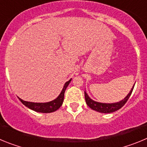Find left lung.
<instances>
[{
    "instance_id": "obj_1",
    "label": "left lung",
    "mask_w": 147,
    "mask_h": 147,
    "mask_svg": "<svg viewBox=\"0 0 147 147\" xmlns=\"http://www.w3.org/2000/svg\"><path fill=\"white\" fill-rule=\"evenodd\" d=\"M134 86L135 85H133V87H132V89H131L129 94L127 95V96H126L124 99L121 100V102H117V103L105 104V103H99V102H95V101L92 100L91 98L88 96V95L87 94L86 92L85 91V101H86L87 105H88V106L92 109V110H96V111H97V112L103 113H110L115 112V111H116V110L121 108V107L125 105L126 102H127V100L129 99V96H131V93H132V90H133Z\"/></svg>"
}]
</instances>
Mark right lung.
Returning <instances> with one entry per match:
<instances>
[{
    "label": "right lung",
    "mask_w": 147,
    "mask_h": 147,
    "mask_svg": "<svg viewBox=\"0 0 147 147\" xmlns=\"http://www.w3.org/2000/svg\"><path fill=\"white\" fill-rule=\"evenodd\" d=\"M71 80H70L69 81H67L65 84L63 89H62L60 94L59 95V96L56 99L51 101V102H46V103H34V102H26V101H23V100H22L20 98H18L20 99V101L23 105H25L26 107H28V108L32 110H34L36 112L43 113H49L54 112V111L58 110L62 106L63 100H64L65 92V90L67 88V85H69Z\"/></svg>",
    "instance_id": "obj_1"
}]
</instances>
